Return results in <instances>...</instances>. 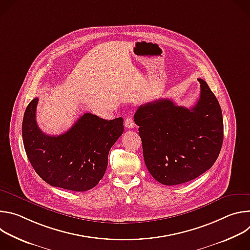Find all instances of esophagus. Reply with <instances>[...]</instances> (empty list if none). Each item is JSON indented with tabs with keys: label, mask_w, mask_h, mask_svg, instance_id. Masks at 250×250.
I'll return each mask as SVG.
<instances>
[{
	"label": "esophagus",
	"mask_w": 250,
	"mask_h": 250,
	"mask_svg": "<svg viewBox=\"0 0 250 250\" xmlns=\"http://www.w3.org/2000/svg\"><path fill=\"white\" fill-rule=\"evenodd\" d=\"M125 127L126 128H133V126H134V122H133V120H132V118L131 117H129V118H126V120L125 121Z\"/></svg>",
	"instance_id": "34e87169"
}]
</instances>
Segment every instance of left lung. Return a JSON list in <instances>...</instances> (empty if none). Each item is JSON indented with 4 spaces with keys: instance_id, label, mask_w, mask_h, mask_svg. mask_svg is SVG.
<instances>
[{
    "instance_id": "8db88e82",
    "label": "left lung",
    "mask_w": 250,
    "mask_h": 250,
    "mask_svg": "<svg viewBox=\"0 0 250 250\" xmlns=\"http://www.w3.org/2000/svg\"><path fill=\"white\" fill-rule=\"evenodd\" d=\"M198 81L201 95L191 109L158 99L140 105L134 115L146 165L163 185L195 179L220 154L224 140L222 109L208 84L203 79Z\"/></svg>"
}]
</instances>
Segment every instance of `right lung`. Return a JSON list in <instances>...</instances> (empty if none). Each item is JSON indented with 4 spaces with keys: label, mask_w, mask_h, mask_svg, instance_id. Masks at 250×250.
Segmentation results:
<instances>
[{
    "label": "right lung",
    "mask_w": 250,
    "mask_h": 250,
    "mask_svg": "<svg viewBox=\"0 0 250 250\" xmlns=\"http://www.w3.org/2000/svg\"><path fill=\"white\" fill-rule=\"evenodd\" d=\"M39 98L26 106L22 141L38 175L53 187L84 192L104 175L111 147L124 132V120L106 121L91 113L81 116L65 133L48 135L35 120Z\"/></svg>",
    "instance_id": "obj_1"
}]
</instances>
